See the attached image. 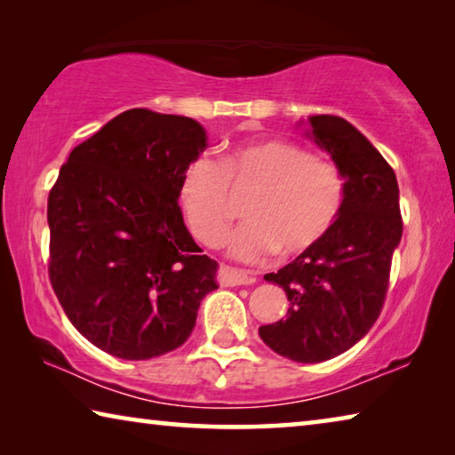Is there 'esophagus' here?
Here are the masks:
<instances>
[{
    "label": "esophagus",
    "instance_id": "1",
    "mask_svg": "<svg viewBox=\"0 0 455 455\" xmlns=\"http://www.w3.org/2000/svg\"><path fill=\"white\" fill-rule=\"evenodd\" d=\"M221 280L229 285H248L256 282V275L250 272H243V269L221 267Z\"/></svg>",
    "mask_w": 455,
    "mask_h": 455
}]
</instances>
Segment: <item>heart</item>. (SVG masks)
I'll return each mask as SVG.
<instances>
[{
    "instance_id": "1",
    "label": "heart",
    "mask_w": 455,
    "mask_h": 455,
    "mask_svg": "<svg viewBox=\"0 0 455 455\" xmlns=\"http://www.w3.org/2000/svg\"><path fill=\"white\" fill-rule=\"evenodd\" d=\"M232 188H253L243 226L228 237V250L242 261H261L280 250L301 256L320 245L338 221L344 183L338 170L307 149L283 140L242 143L221 164L199 156L180 178V205L197 242L218 245L232 220Z\"/></svg>"
}]
</instances>
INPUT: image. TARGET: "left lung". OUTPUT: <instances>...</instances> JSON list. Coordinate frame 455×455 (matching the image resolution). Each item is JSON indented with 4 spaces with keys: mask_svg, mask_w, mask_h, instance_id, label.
Returning a JSON list of instances; mask_svg holds the SVG:
<instances>
[{
    "mask_svg": "<svg viewBox=\"0 0 455 455\" xmlns=\"http://www.w3.org/2000/svg\"><path fill=\"white\" fill-rule=\"evenodd\" d=\"M306 125L344 180V204L320 245L264 275L283 288L290 307L283 320L261 325L259 338L288 360L320 363L376 323L403 226L395 173L371 141L338 116H312Z\"/></svg>",
    "mask_w": 455,
    "mask_h": 455,
    "instance_id": "8db88e82",
    "label": "left lung"
}]
</instances>
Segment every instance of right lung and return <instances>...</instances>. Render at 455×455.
<instances>
[{
	"mask_svg": "<svg viewBox=\"0 0 455 455\" xmlns=\"http://www.w3.org/2000/svg\"><path fill=\"white\" fill-rule=\"evenodd\" d=\"M207 148L196 119L135 108L79 143L47 199L50 280L95 347L149 360L180 347L218 290L178 205L180 178Z\"/></svg>",
	"mask_w": 455,
	"mask_h": 455,
	"instance_id": "right-lung-1",
	"label": "right lung"
}]
</instances>
